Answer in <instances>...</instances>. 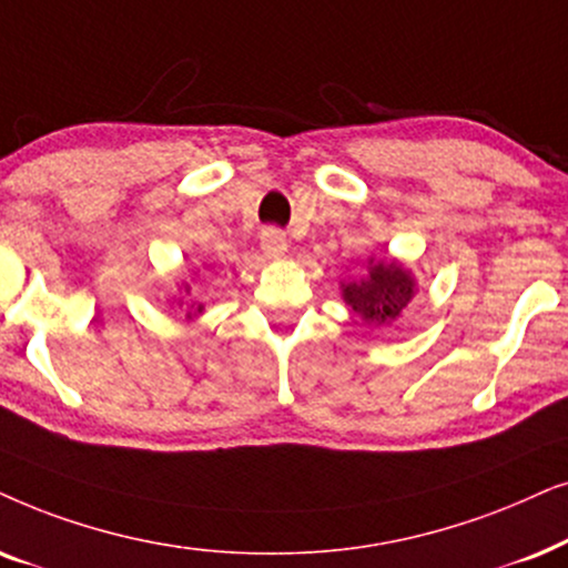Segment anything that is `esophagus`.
<instances>
[{
  "label": "esophagus",
  "instance_id": "esophagus-1",
  "mask_svg": "<svg viewBox=\"0 0 568 568\" xmlns=\"http://www.w3.org/2000/svg\"><path fill=\"white\" fill-rule=\"evenodd\" d=\"M262 252L270 256V260H277L288 252V239L280 229H264L262 231Z\"/></svg>",
  "mask_w": 568,
  "mask_h": 568
}]
</instances>
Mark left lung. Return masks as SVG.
<instances>
[{
  "mask_svg": "<svg viewBox=\"0 0 568 568\" xmlns=\"http://www.w3.org/2000/svg\"><path fill=\"white\" fill-rule=\"evenodd\" d=\"M343 296L363 320L384 324L397 320L407 301L413 298V277L395 262H374L368 267V277L345 285Z\"/></svg>",
  "mask_w": 568,
  "mask_h": 568,
  "instance_id": "obj_1",
  "label": "left lung"
}]
</instances>
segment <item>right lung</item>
I'll return each mask as SVG.
<instances>
[{
	"instance_id": "right-lung-1",
	"label": "right lung",
	"mask_w": 568,
	"mask_h": 568,
	"mask_svg": "<svg viewBox=\"0 0 568 568\" xmlns=\"http://www.w3.org/2000/svg\"><path fill=\"white\" fill-rule=\"evenodd\" d=\"M196 312H202V306H200V308H196Z\"/></svg>"
}]
</instances>
